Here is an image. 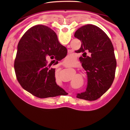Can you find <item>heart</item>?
Masks as SVG:
<instances>
[{"label":"heart","mask_w":130,"mask_h":130,"mask_svg":"<svg viewBox=\"0 0 130 130\" xmlns=\"http://www.w3.org/2000/svg\"><path fill=\"white\" fill-rule=\"evenodd\" d=\"M77 63V61L76 57H75L73 55H68L64 58L63 63V64L65 66L70 67L74 66ZM55 77L59 78L58 74H57V75L56 74Z\"/></svg>","instance_id":"1"}]
</instances>
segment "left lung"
<instances>
[{"mask_svg": "<svg viewBox=\"0 0 130 130\" xmlns=\"http://www.w3.org/2000/svg\"><path fill=\"white\" fill-rule=\"evenodd\" d=\"M74 36L82 43L76 52L84 55L80 60L88 77L86 90L77 94L76 98L96 100L109 89L115 79L117 62L113 44L104 31L91 24L80 27ZM86 52L90 53L89 57Z\"/></svg>", "mask_w": 130, "mask_h": 130, "instance_id": "obj_1", "label": "left lung"}]
</instances>
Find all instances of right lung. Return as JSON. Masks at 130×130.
<instances>
[{"label":"right lung","instance_id":"add662e5","mask_svg":"<svg viewBox=\"0 0 130 130\" xmlns=\"http://www.w3.org/2000/svg\"><path fill=\"white\" fill-rule=\"evenodd\" d=\"M67 51L49 27L38 25L29 29L18 43L14 63L15 75L22 88L39 98L67 95L56 84L55 69L50 68L46 61L50 56L61 60Z\"/></svg>","mask_w":130,"mask_h":130}]
</instances>
